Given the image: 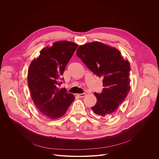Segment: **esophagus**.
<instances>
[{"label":"esophagus","mask_w":159,"mask_h":159,"mask_svg":"<svg viewBox=\"0 0 159 159\" xmlns=\"http://www.w3.org/2000/svg\"><path fill=\"white\" fill-rule=\"evenodd\" d=\"M77 96H78V97H79L80 98L84 97L85 96H86V93H79V94H77Z\"/></svg>","instance_id":"esophagus-1"}]
</instances>
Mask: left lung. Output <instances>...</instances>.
<instances>
[{
	"label": "left lung",
	"instance_id": "left-lung-1",
	"mask_svg": "<svg viewBox=\"0 0 159 159\" xmlns=\"http://www.w3.org/2000/svg\"><path fill=\"white\" fill-rule=\"evenodd\" d=\"M76 55L97 76L103 77L104 88L95 92L96 104L91 109L103 117H109L125 99L130 90V64L116 48L99 42L80 45Z\"/></svg>",
	"mask_w": 159,
	"mask_h": 159
}]
</instances>
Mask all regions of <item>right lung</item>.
<instances>
[{"instance_id":"right-lung-1","label":"right lung","mask_w":159,"mask_h":159,"mask_svg":"<svg viewBox=\"0 0 159 159\" xmlns=\"http://www.w3.org/2000/svg\"><path fill=\"white\" fill-rule=\"evenodd\" d=\"M78 45L69 41H58L40 51L31 62L28 72V86L32 100L46 117L54 120L63 116L74 96L58 85L61 75ZM64 80V79H62Z\"/></svg>"}]
</instances>
